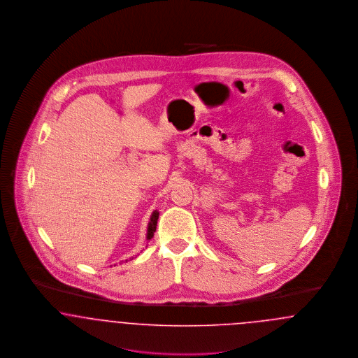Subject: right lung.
<instances>
[{
	"mask_svg": "<svg viewBox=\"0 0 358 358\" xmlns=\"http://www.w3.org/2000/svg\"><path fill=\"white\" fill-rule=\"evenodd\" d=\"M159 217V212L158 210H153L152 216H150V222L148 224V232H146V240H150L153 238L154 232L157 229V222Z\"/></svg>",
	"mask_w": 358,
	"mask_h": 358,
	"instance_id": "right-lung-1",
	"label": "right lung"
}]
</instances>
